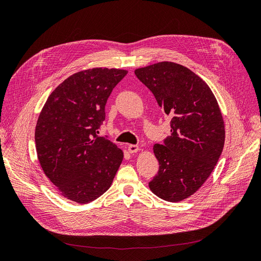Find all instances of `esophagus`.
Returning a JSON list of instances; mask_svg holds the SVG:
<instances>
[{
	"instance_id": "1",
	"label": "esophagus",
	"mask_w": 261,
	"mask_h": 261,
	"mask_svg": "<svg viewBox=\"0 0 261 261\" xmlns=\"http://www.w3.org/2000/svg\"><path fill=\"white\" fill-rule=\"evenodd\" d=\"M127 149H128V151L130 153H135V152H137L138 150H139V147L137 145H128Z\"/></svg>"
}]
</instances>
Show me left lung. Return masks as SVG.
<instances>
[{"label": "left lung", "instance_id": "1", "mask_svg": "<svg viewBox=\"0 0 261 261\" xmlns=\"http://www.w3.org/2000/svg\"><path fill=\"white\" fill-rule=\"evenodd\" d=\"M171 118V135L153 146L159 171L149 181L151 192L171 202L195 194L222 153L224 122L215 94L199 76L173 62L135 70Z\"/></svg>", "mask_w": 261, "mask_h": 261}]
</instances>
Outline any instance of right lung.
<instances>
[{"label": "right lung", "instance_id": "add662e5", "mask_svg": "<svg viewBox=\"0 0 261 261\" xmlns=\"http://www.w3.org/2000/svg\"><path fill=\"white\" fill-rule=\"evenodd\" d=\"M127 70L92 68L69 76L39 115L35 141L44 174L65 198L88 203L111 186L123 151L98 136L106 105Z\"/></svg>", "mask_w": 261, "mask_h": 261}]
</instances>
